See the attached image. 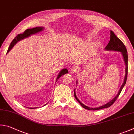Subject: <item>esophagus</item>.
<instances>
[{
	"mask_svg": "<svg viewBox=\"0 0 134 134\" xmlns=\"http://www.w3.org/2000/svg\"><path fill=\"white\" fill-rule=\"evenodd\" d=\"M78 68H77L76 66H73L72 68L71 69V72L72 74H74V73H76L77 71H78Z\"/></svg>",
	"mask_w": 134,
	"mask_h": 134,
	"instance_id": "1",
	"label": "esophagus"
}]
</instances>
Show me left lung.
I'll return each instance as SVG.
<instances>
[{
    "mask_svg": "<svg viewBox=\"0 0 134 134\" xmlns=\"http://www.w3.org/2000/svg\"><path fill=\"white\" fill-rule=\"evenodd\" d=\"M105 49L107 50H112V51H119L121 52L122 54L123 57H124V61H125V65H126V68H125V79H124V81L121 87L119 90V92L118 93V94L113 99L111 100L109 102L107 103V104H105L104 105H102V106L98 107V108H90L88 107L85 106V105H83L82 103L80 102L78 98L76 97V94H75V92L74 91V96L75 98H76V100H78V102L81 105V106L82 107L84 108H85L86 109L88 110H92V111H94V110H98V109H101L103 108H108L109 107H111V105L114 104V103L116 101V100L117 99V98H118L119 95H120V93L121 92L122 90L124 88V86H125L126 82V79H127V75H128V53H127V50H126V48L125 46V44L123 43V42H122L120 39H119L118 37H117L114 32H112V30H111V37H110V41L109 42L108 44H107V46L105 48Z\"/></svg>",
    "mask_w": 134,
    "mask_h": 134,
    "instance_id": "1",
    "label": "left lung"
}]
</instances>
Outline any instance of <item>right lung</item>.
Here are the masks:
<instances>
[{
    "label": "right lung",
    "instance_id": "add662e5",
    "mask_svg": "<svg viewBox=\"0 0 134 134\" xmlns=\"http://www.w3.org/2000/svg\"><path fill=\"white\" fill-rule=\"evenodd\" d=\"M43 29V28L42 27H36L32 28V29H27L25 31H24V32L22 33V34H20L18 35L17 36L15 37V38L13 40L12 42H11V43L10 44V46H9V47L8 50V51H7L6 53H8L10 51V49L13 48L14 45H15V44L17 43L19 41H20V40H21V39H24V38H25V37L29 36L31 35L35 34H36V33L41 31V30H42ZM67 73H68V71L66 69H62V71L60 72V73L59 74L58 78L56 79H58L59 78H60V77L61 76H62L63 75H65V74H67ZM30 109H32V108H30Z\"/></svg>",
    "mask_w": 134,
    "mask_h": 134
}]
</instances>
